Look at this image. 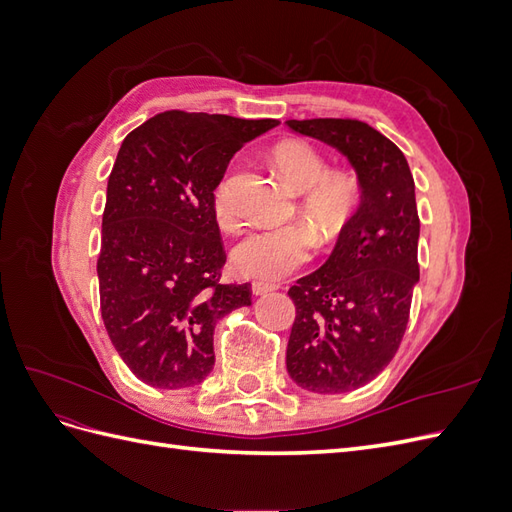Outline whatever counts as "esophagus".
<instances>
[{"label": "esophagus", "instance_id": "1", "mask_svg": "<svg viewBox=\"0 0 512 512\" xmlns=\"http://www.w3.org/2000/svg\"><path fill=\"white\" fill-rule=\"evenodd\" d=\"M277 290L275 284H267V282H252V292L254 294H265V292H273Z\"/></svg>", "mask_w": 512, "mask_h": 512}]
</instances>
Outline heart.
I'll return each instance as SVG.
<instances>
[{
    "instance_id": "heart-1",
    "label": "heart",
    "mask_w": 512,
    "mask_h": 512,
    "mask_svg": "<svg viewBox=\"0 0 512 512\" xmlns=\"http://www.w3.org/2000/svg\"><path fill=\"white\" fill-rule=\"evenodd\" d=\"M273 164L288 188L303 194L299 211L320 243L333 241L359 207L361 185L348 170L329 168L327 158L301 138H288L273 147ZM213 215L222 228H235L239 213L224 175L213 188ZM314 239L301 224L254 228L237 241L230 262L241 275L273 282L299 269L312 256Z\"/></svg>"
}]
</instances>
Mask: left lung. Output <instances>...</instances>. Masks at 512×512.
Returning <instances> with one entry per match:
<instances>
[{"instance_id":"obj_1","label":"left lung","mask_w":512,"mask_h":512,"mask_svg":"<svg viewBox=\"0 0 512 512\" xmlns=\"http://www.w3.org/2000/svg\"><path fill=\"white\" fill-rule=\"evenodd\" d=\"M286 123L337 147L361 183V207L329 260L288 290L297 309L286 348L290 378L312 393H346L393 361L408 327L421 226L414 179L401 149L365 121Z\"/></svg>"}]
</instances>
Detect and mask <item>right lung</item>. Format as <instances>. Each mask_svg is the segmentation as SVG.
<instances>
[{
  "label": "right lung",
  "instance_id": "1",
  "mask_svg": "<svg viewBox=\"0 0 512 512\" xmlns=\"http://www.w3.org/2000/svg\"><path fill=\"white\" fill-rule=\"evenodd\" d=\"M275 123L164 111L123 138L102 213L100 312L123 363L149 386L203 382L215 322L252 305L250 284H222L213 188L230 158Z\"/></svg>",
  "mask_w": 512,
  "mask_h": 512
}]
</instances>
